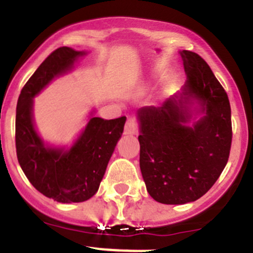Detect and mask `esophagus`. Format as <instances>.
I'll list each match as a JSON object with an SVG mask.
<instances>
[{"label": "esophagus", "mask_w": 253, "mask_h": 253, "mask_svg": "<svg viewBox=\"0 0 253 253\" xmlns=\"http://www.w3.org/2000/svg\"><path fill=\"white\" fill-rule=\"evenodd\" d=\"M137 133H138L137 122H135L134 118H128L124 128V134H126V135H137Z\"/></svg>", "instance_id": "esophagus-1"}]
</instances>
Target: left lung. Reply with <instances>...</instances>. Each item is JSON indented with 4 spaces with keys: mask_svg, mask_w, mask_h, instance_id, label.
Listing matches in <instances>:
<instances>
[{
    "mask_svg": "<svg viewBox=\"0 0 253 253\" xmlns=\"http://www.w3.org/2000/svg\"><path fill=\"white\" fill-rule=\"evenodd\" d=\"M186 82L160 107L137 111L139 166L158 203L186 204L215 184L229 157L231 105L200 55L181 50Z\"/></svg>",
    "mask_w": 253,
    "mask_h": 253,
    "instance_id": "1",
    "label": "left lung"
}]
</instances>
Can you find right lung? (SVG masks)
Segmentation results:
<instances>
[{
  "mask_svg": "<svg viewBox=\"0 0 253 253\" xmlns=\"http://www.w3.org/2000/svg\"><path fill=\"white\" fill-rule=\"evenodd\" d=\"M86 50L62 46L38 67L17 100L16 153L20 167L35 189L63 204L92 198L122 138L126 118L105 120L91 110L84 128L68 146L44 142L34 120V97L55 78L72 72Z\"/></svg>",
  "mask_w": 253,
  "mask_h": 253,
  "instance_id": "add662e5",
  "label": "right lung"
}]
</instances>
